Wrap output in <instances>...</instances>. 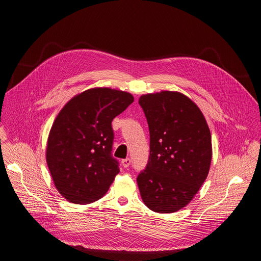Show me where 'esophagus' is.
Segmentation results:
<instances>
[{"instance_id": "1", "label": "esophagus", "mask_w": 261, "mask_h": 261, "mask_svg": "<svg viewBox=\"0 0 261 261\" xmlns=\"http://www.w3.org/2000/svg\"><path fill=\"white\" fill-rule=\"evenodd\" d=\"M121 163H122V166H123L124 168H127V167H129V165L131 164V159H130V158H126V159H123Z\"/></svg>"}]
</instances>
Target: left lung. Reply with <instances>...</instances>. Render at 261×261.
<instances>
[{
	"mask_svg": "<svg viewBox=\"0 0 261 261\" xmlns=\"http://www.w3.org/2000/svg\"><path fill=\"white\" fill-rule=\"evenodd\" d=\"M150 133V155L137 177L145 205L172 213L192 200L205 181L212 158L211 134L202 112L185 95L162 91L142 95Z\"/></svg>",
	"mask_w": 261,
	"mask_h": 261,
	"instance_id": "8db88e82",
	"label": "left lung"
}]
</instances>
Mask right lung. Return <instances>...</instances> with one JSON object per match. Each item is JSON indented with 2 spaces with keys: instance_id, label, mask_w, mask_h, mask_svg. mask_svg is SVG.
I'll use <instances>...</instances> for the list:
<instances>
[{
  "instance_id": "right-lung-1",
  "label": "right lung",
  "mask_w": 261,
  "mask_h": 261,
  "mask_svg": "<svg viewBox=\"0 0 261 261\" xmlns=\"http://www.w3.org/2000/svg\"><path fill=\"white\" fill-rule=\"evenodd\" d=\"M134 101L130 93L93 88L72 98L51 128L46 159L60 194L76 204L104 196L119 173L112 156L113 119Z\"/></svg>"
}]
</instances>
